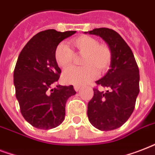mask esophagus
Segmentation results:
<instances>
[{
	"instance_id": "34e87169",
	"label": "esophagus",
	"mask_w": 155,
	"mask_h": 155,
	"mask_svg": "<svg viewBox=\"0 0 155 155\" xmlns=\"http://www.w3.org/2000/svg\"><path fill=\"white\" fill-rule=\"evenodd\" d=\"M74 88H75V90L76 92H78V91H80V85H74Z\"/></svg>"
}]
</instances>
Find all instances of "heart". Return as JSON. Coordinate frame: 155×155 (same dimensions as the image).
<instances>
[{
  "instance_id": "obj_1",
  "label": "heart",
  "mask_w": 155,
  "mask_h": 155,
  "mask_svg": "<svg viewBox=\"0 0 155 155\" xmlns=\"http://www.w3.org/2000/svg\"><path fill=\"white\" fill-rule=\"evenodd\" d=\"M76 54H83L82 67H71L63 72V79L71 84L82 85L97 76L98 71L108 70L112 61V50L108 44L99 42L89 35H80L70 41ZM55 60L62 68H68L74 60L75 53L67 45L60 43L56 47Z\"/></svg>"
}]
</instances>
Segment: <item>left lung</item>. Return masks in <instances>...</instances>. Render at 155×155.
I'll use <instances>...</instances> for the list:
<instances>
[{
	"label": "left lung",
	"mask_w": 155,
	"mask_h": 155,
	"mask_svg": "<svg viewBox=\"0 0 155 155\" xmlns=\"http://www.w3.org/2000/svg\"><path fill=\"white\" fill-rule=\"evenodd\" d=\"M87 33L102 38L113 54L110 69L96 81L108 90L104 92L93 88L94 96L87 104L88 120L102 131L116 130L127 121L134 109L140 91L138 67L130 47L115 30L98 28Z\"/></svg>",
	"instance_id": "left-lung-1"
}]
</instances>
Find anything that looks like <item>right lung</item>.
<instances>
[{
    "instance_id": "right-lung-1",
    "label": "right lung",
    "mask_w": 155,
    "mask_h": 155,
    "mask_svg": "<svg viewBox=\"0 0 155 155\" xmlns=\"http://www.w3.org/2000/svg\"><path fill=\"white\" fill-rule=\"evenodd\" d=\"M76 31L47 30L38 33L21 50L13 72L16 97L25 120L40 130L63 122L66 102L76 93L72 85H56L61 70L55 60L60 42Z\"/></svg>"
}]
</instances>
